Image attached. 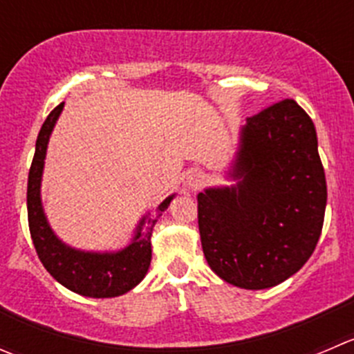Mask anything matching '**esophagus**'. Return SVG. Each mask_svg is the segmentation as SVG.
<instances>
[{
  "label": "esophagus",
  "mask_w": 354,
  "mask_h": 354,
  "mask_svg": "<svg viewBox=\"0 0 354 354\" xmlns=\"http://www.w3.org/2000/svg\"><path fill=\"white\" fill-rule=\"evenodd\" d=\"M202 183H204V174H202L201 171H192V173L188 174V185H190L192 188H198Z\"/></svg>",
  "instance_id": "obj_1"
}]
</instances>
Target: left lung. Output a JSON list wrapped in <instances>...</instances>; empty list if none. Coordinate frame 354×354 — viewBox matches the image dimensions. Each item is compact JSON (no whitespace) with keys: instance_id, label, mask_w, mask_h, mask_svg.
<instances>
[{"instance_id":"1","label":"left lung","mask_w":354,"mask_h":354,"mask_svg":"<svg viewBox=\"0 0 354 354\" xmlns=\"http://www.w3.org/2000/svg\"><path fill=\"white\" fill-rule=\"evenodd\" d=\"M232 187L197 195L198 232L212 272L240 289H270L299 272L317 247L327 181L310 115L294 100L247 118Z\"/></svg>"}]
</instances>
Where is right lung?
<instances>
[{
	"instance_id": "add662e5",
	"label": "right lung",
	"mask_w": 354,
	"mask_h": 354,
	"mask_svg": "<svg viewBox=\"0 0 354 354\" xmlns=\"http://www.w3.org/2000/svg\"><path fill=\"white\" fill-rule=\"evenodd\" d=\"M64 102L55 107L41 126L36 140V152L27 181V218L32 243L46 272L57 282L75 294L86 297H115L129 292L147 275L152 261V236L157 218L162 216L174 195L167 197L153 214L143 216L131 243L118 252H86L68 247L58 239L48 225L41 204V176L48 140L55 128Z\"/></svg>"
}]
</instances>
